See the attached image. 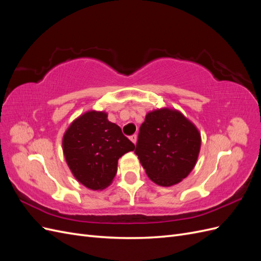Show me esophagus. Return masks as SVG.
<instances>
[{"label": "esophagus", "instance_id": "obj_1", "mask_svg": "<svg viewBox=\"0 0 261 261\" xmlns=\"http://www.w3.org/2000/svg\"><path fill=\"white\" fill-rule=\"evenodd\" d=\"M129 139L133 141L134 144H136V143H137V135H132V136L129 137Z\"/></svg>", "mask_w": 261, "mask_h": 261}]
</instances>
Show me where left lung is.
Listing matches in <instances>:
<instances>
[{
  "label": "left lung",
  "mask_w": 261,
  "mask_h": 261,
  "mask_svg": "<svg viewBox=\"0 0 261 261\" xmlns=\"http://www.w3.org/2000/svg\"><path fill=\"white\" fill-rule=\"evenodd\" d=\"M200 145L196 126L177 110L163 108L147 113L139 128L135 153L148 177L168 187L192 172Z\"/></svg>",
  "instance_id": "obj_1"
}]
</instances>
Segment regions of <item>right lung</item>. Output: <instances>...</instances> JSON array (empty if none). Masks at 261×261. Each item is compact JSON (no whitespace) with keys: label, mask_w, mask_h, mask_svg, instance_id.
Returning a JSON list of instances; mask_svg holds the SVG:
<instances>
[{"label":"right lung","mask_w":261,"mask_h":261,"mask_svg":"<svg viewBox=\"0 0 261 261\" xmlns=\"http://www.w3.org/2000/svg\"><path fill=\"white\" fill-rule=\"evenodd\" d=\"M63 152L69 170L81 184L101 191L117 172V161L135 145L123 135L106 112L88 111L77 117L63 136Z\"/></svg>","instance_id":"right-lung-1"}]
</instances>
